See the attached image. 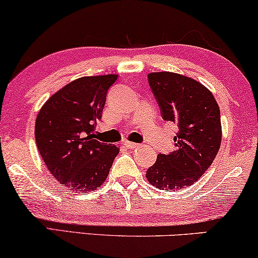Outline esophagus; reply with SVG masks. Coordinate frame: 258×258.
Wrapping results in <instances>:
<instances>
[{
  "label": "esophagus",
  "instance_id": "1",
  "mask_svg": "<svg viewBox=\"0 0 258 258\" xmlns=\"http://www.w3.org/2000/svg\"><path fill=\"white\" fill-rule=\"evenodd\" d=\"M123 145H125L126 148L130 149V150H133V149L138 148V146H139V144H137V143H132V142H125V143H123Z\"/></svg>",
  "mask_w": 258,
  "mask_h": 258
}]
</instances>
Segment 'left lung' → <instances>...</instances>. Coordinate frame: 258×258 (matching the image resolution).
<instances>
[{"label":"left lung","mask_w":258,"mask_h":258,"mask_svg":"<svg viewBox=\"0 0 258 258\" xmlns=\"http://www.w3.org/2000/svg\"><path fill=\"white\" fill-rule=\"evenodd\" d=\"M148 81L165 121L175 122V150L159 153L146 178L162 190H181L197 182L211 167L220 148V109L212 93L182 75L151 73Z\"/></svg>","instance_id":"8db88e82"}]
</instances>
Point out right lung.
Returning <instances> with one entry per match:
<instances>
[{
    "label": "right lung",
    "instance_id": "obj_1",
    "mask_svg": "<svg viewBox=\"0 0 258 258\" xmlns=\"http://www.w3.org/2000/svg\"><path fill=\"white\" fill-rule=\"evenodd\" d=\"M118 75L87 76L58 90L35 120L41 158L60 184L87 193L105 182L119 149L95 139L108 89Z\"/></svg>",
    "mask_w": 258,
    "mask_h": 258
}]
</instances>
